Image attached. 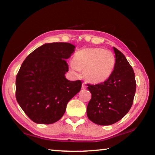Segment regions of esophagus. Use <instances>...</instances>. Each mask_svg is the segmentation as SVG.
<instances>
[{
    "mask_svg": "<svg viewBox=\"0 0 155 155\" xmlns=\"http://www.w3.org/2000/svg\"><path fill=\"white\" fill-rule=\"evenodd\" d=\"M87 88V85H86L85 83H83L82 84V89H86Z\"/></svg>",
    "mask_w": 155,
    "mask_h": 155,
    "instance_id": "34e87169",
    "label": "esophagus"
}]
</instances>
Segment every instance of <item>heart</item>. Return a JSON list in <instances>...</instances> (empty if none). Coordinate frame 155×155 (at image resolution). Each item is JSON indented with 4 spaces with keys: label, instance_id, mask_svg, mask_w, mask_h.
I'll return each instance as SVG.
<instances>
[{
    "label": "heart",
    "instance_id": "1",
    "mask_svg": "<svg viewBox=\"0 0 155 155\" xmlns=\"http://www.w3.org/2000/svg\"><path fill=\"white\" fill-rule=\"evenodd\" d=\"M70 71L78 77L81 70L88 82L101 83L111 77L115 65V57L109 50L98 47L81 49L75 52L73 60L68 61Z\"/></svg>",
    "mask_w": 155,
    "mask_h": 155
}]
</instances>
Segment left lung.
<instances>
[{
  "label": "left lung",
  "mask_w": 155,
  "mask_h": 155,
  "mask_svg": "<svg viewBox=\"0 0 155 155\" xmlns=\"http://www.w3.org/2000/svg\"><path fill=\"white\" fill-rule=\"evenodd\" d=\"M115 65L108 79L97 85H88L91 98L87 115L91 122L99 125H111L118 122L129 111L134 98L135 73L127 58L114 47Z\"/></svg>",
  "instance_id": "1"
}]
</instances>
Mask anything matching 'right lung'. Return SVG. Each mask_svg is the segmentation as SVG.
<instances>
[{"mask_svg": "<svg viewBox=\"0 0 155 155\" xmlns=\"http://www.w3.org/2000/svg\"><path fill=\"white\" fill-rule=\"evenodd\" d=\"M70 43H46L28 54L15 80V98L29 118L51 124L64 115L67 104L81 89L82 83L65 77V61L74 51Z\"/></svg>", "mask_w": 155, "mask_h": 155, "instance_id": "1", "label": "right lung"}]
</instances>
